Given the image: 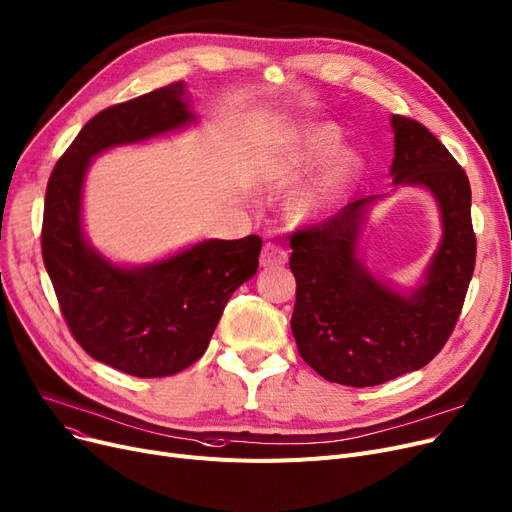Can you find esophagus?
I'll return each instance as SVG.
<instances>
[{"instance_id":"1","label":"esophagus","mask_w":512,"mask_h":512,"mask_svg":"<svg viewBox=\"0 0 512 512\" xmlns=\"http://www.w3.org/2000/svg\"><path fill=\"white\" fill-rule=\"evenodd\" d=\"M286 261H288V253L278 245V242H265L259 255V263L263 267H278V265H284Z\"/></svg>"}]
</instances>
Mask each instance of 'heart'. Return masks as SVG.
<instances>
[{"instance_id": "heart-1", "label": "heart", "mask_w": 512, "mask_h": 512, "mask_svg": "<svg viewBox=\"0 0 512 512\" xmlns=\"http://www.w3.org/2000/svg\"><path fill=\"white\" fill-rule=\"evenodd\" d=\"M338 147V134L328 126H317L305 134L299 149V168L311 170L324 161ZM359 172V157L351 151H342L326 166L313 184L299 195H294L290 207L301 220H319L336 211L346 199L351 184Z\"/></svg>"}]
</instances>
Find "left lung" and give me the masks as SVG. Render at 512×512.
I'll return each mask as SVG.
<instances>
[{
    "instance_id": "left-lung-1",
    "label": "left lung",
    "mask_w": 512,
    "mask_h": 512,
    "mask_svg": "<svg viewBox=\"0 0 512 512\" xmlns=\"http://www.w3.org/2000/svg\"><path fill=\"white\" fill-rule=\"evenodd\" d=\"M394 184L425 186L444 236L425 284L409 297L375 280L357 259L371 199L290 234L297 301L290 319L299 355L321 378L365 388L425 367L450 338L475 270L471 186L465 170L421 122L392 116Z\"/></svg>"
}]
</instances>
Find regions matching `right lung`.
<instances>
[{"label": "right lung", "mask_w": 512, "mask_h": 512, "mask_svg": "<svg viewBox=\"0 0 512 512\" xmlns=\"http://www.w3.org/2000/svg\"><path fill=\"white\" fill-rule=\"evenodd\" d=\"M193 118L182 83L105 107L58 159L45 191L41 251L68 330L87 355L137 378H166L199 361L232 292L259 265L257 234L205 240L137 270L105 261L87 245L80 193L91 157Z\"/></svg>", "instance_id": "right-lung-1"}]
</instances>
